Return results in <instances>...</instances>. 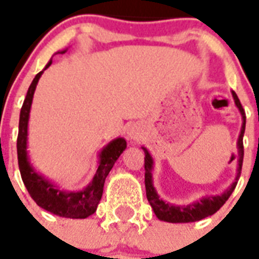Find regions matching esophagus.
<instances>
[{"label":"esophagus","instance_id":"esophagus-1","mask_svg":"<svg viewBox=\"0 0 259 259\" xmlns=\"http://www.w3.org/2000/svg\"><path fill=\"white\" fill-rule=\"evenodd\" d=\"M127 137L130 138V140H133V141H138V140H141L142 134H144V132H142V127L138 123H133V125H130L129 127H127Z\"/></svg>","mask_w":259,"mask_h":259}]
</instances>
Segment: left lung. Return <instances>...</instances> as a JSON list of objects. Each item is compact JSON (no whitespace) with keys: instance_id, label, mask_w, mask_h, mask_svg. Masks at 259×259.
Segmentation results:
<instances>
[{"instance_id":"1","label":"left lung","mask_w":259,"mask_h":259,"mask_svg":"<svg viewBox=\"0 0 259 259\" xmlns=\"http://www.w3.org/2000/svg\"><path fill=\"white\" fill-rule=\"evenodd\" d=\"M235 102V106L239 110V113L242 115V129L241 134L238 137L237 148L238 153H239V160H238V172L237 177L229 188L226 189L222 195H215V196H204L201 197L200 200L191 203L187 205H176L166 203L158 196L157 191L153 185V176H152V169H153V158L150 156L146 148L142 146V149L145 152V188H146V197L149 204L152 205L156 217L162 222H169V223H189V222H197L204 219L207 217H211L217 212L218 209L221 208L222 205L225 204L230 195L233 193V191L237 187L238 179L241 176L242 170V162H243V134H245V126H246V115L245 110L242 107L241 102L238 99L237 94L231 91Z\"/></svg>"}]
</instances>
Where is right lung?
Wrapping results in <instances>:
<instances>
[{
  "mask_svg": "<svg viewBox=\"0 0 259 259\" xmlns=\"http://www.w3.org/2000/svg\"><path fill=\"white\" fill-rule=\"evenodd\" d=\"M66 51H62L64 54ZM52 60L48 62L46 68L34 76L33 82L30 83L25 101L20 113V122H18V137H17V157L18 168L21 173L22 181L25 184L30 197L36 201L38 207H41L51 213L58 217L71 218V219H84L93 215L97 211V207L103 193V185L109 172L113 165L121 156L122 152L126 149L125 138H115L101 150L99 153V165L94 175L93 180L82 191H64L55 185L52 181L37 173L32 166L26 152L28 145V121L33 94L37 82L42 72L51 66Z\"/></svg>",
  "mask_w": 259,
  "mask_h": 259,
  "instance_id": "1",
  "label": "right lung"
}]
</instances>
